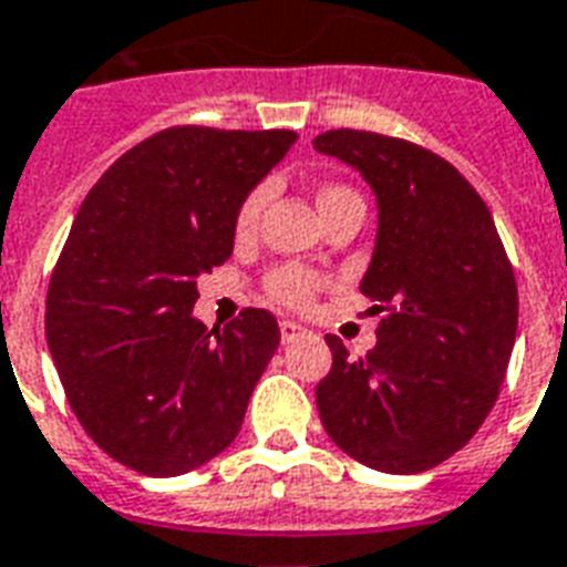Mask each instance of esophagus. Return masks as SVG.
<instances>
[{
	"label": "esophagus",
	"instance_id": "1",
	"mask_svg": "<svg viewBox=\"0 0 567 567\" xmlns=\"http://www.w3.org/2000/svg\"><path fill=\"white\" fill-rule=\"evenodd\" d=\"M279 333H282L285 346H291V342H297V339L303 337L306 327H300L297 321H282V324H279Z\"/></svg>",
	"mask_w": 567,
	"mask_h": 567
}]
</instances>
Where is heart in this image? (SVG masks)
<instances>
[{
	"label": "heart",
	"mask_w": 567,
	"mask_h": 567,
	"mask_svg": "<svg viewBox=\"0 0 567 567\" xmlns=\"http://www.w3.org/2000/svg\"><path fill=\"white\" fill-rule=\"evenodd\" d=\"M267 186L251 188L249 195L243 198V204L237 207V216H234V234L246 240L255 234L258 221H261V213L267 207ZM348 200H360L358 192H351L348 186H339V183H327L316 192V204L324 216L327 209L339 207V204H348ZM321 288V279L316 272L303 270V267H279L267 276V291L276 303L282 306H295V309H303V306L312 303V297L318 295Z\"/></svg>",
	"instance_id": "heart-1"
}]
</instances>
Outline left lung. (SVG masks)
<instances>
[{
    "label": "left lung",
    "instance_id": "left-lung-1",
    "mask_svg": "<svg viewBox=\"0 0 567 567\" xmlns=\"http://www.w3.org/2000/svg\"><path fill=\"white\" fill-rule=\"evenodd\" d=\"M367 179L379 237L360 291L381 316L367 358L327 337L333 367L316 402L358 463L417 475L454 456L496 405L517 339V279L496 221L442 155L375 132L312 141Z\"/></svg>",
    "mask_w": 567,
    "mask_h": 567
}]
</instances>
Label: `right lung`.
I'll list each match as a JSON object with an SVG mask.
<instances>
[{
	"instance_id": "1",
	"label": "right lung",
	"mask_w": 567,
	"mask_h": 567,
	"mask_svg": "<svg viewBox=\"0 0 567 567\" xmlns=\"http://www.w3.org/2000/svg\"><path fill=\"white\" fill-rule=\"evenodd\" d=\"M295 141L174 125L120 155L78 209L44 330L71 412L116 463L177 477L240 433L279 324L243 309L209 330L192 306L200 272L234 251L237 207Z\"/></svg>"
}]
</instances>
